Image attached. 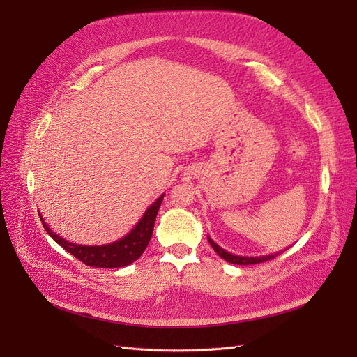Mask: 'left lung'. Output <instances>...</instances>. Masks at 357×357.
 <instances>
[{"label":"left lung","mask_w":357,"mask_h":357,"mask_svg":"<svg viewBox=\"0 0 357 357\" xmlns=\"http://www.w3.org/2000/svg\"><path fill=\"white\" fill-rule=\"evenodd\" d=\"M208 241L210 245L213 246V249L217 252L218 256H221L224 260H227L229 264H234V265H255V264H261V261H266V260H271L273 257H276L279 253L282 252H276V253H272V255H266V256H256V257H248V256H237V255H233V253H229L224 249H221L217 243L214 240H211L208 237Z\"/></svg>","instance_id":"left-lung-1"}]
</instances>
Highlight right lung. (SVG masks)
I'll return each mask as SVG.
<instances>
[{
  "label": "right lung",
  "mask_w": 357,
  "mask_h": 357,
  "mask_svg": "<svg viewBox=\"0 0 357 357\" xmlns=\"http://www.w3.org/2000/svg\"><path fill=\"white\" fill-rule=\"evenodd\" d=\"M163 197L165 194L160 195L152 205H150L147 211L140 218V221L136 224V227L127 236H124L123 238L114 243H109V245H102V246H81V245H77V243H70L62 238L59 234L53 233L47 227V224L43 221L42 215H40V220L47 234L66 252H69L78 260H81L84 265L93 266V268H123L133 264V261L137 260L144 252V249L147 248L150 238H152L155 220H156L160 204L163 201Z\"/></svg>",
  "instance_id": "right-lung-1"
}]
</instances>
